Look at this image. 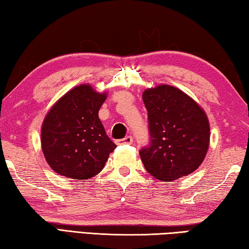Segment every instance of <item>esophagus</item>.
Wrapping results in <instances>:
<instances>
[{"label":"esophagus","mask_w":249,"mask_h":249,"mask_svg":"<svg viewBox=\"0 0 249 249\" xmlns=\"http://www.w3.org/2000/svg\"><path fill=\"white\" fill-rule=\"evenodd\" d=\"M133 141H134L133 136H130V135H128V136H126L125 138H122V140H119L116 142L119 145H123V144L130 145V144H133Z\"/></svg>","instance_id":"1"}]
</instances>
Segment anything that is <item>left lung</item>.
<instances>
[{
	"mask_svg": "<svg viewBox=\"0 0 249 249\" xmlns=\"http://www.w3.org/2000/svg\"><path fill=\"white\" fill-rule=\"evenodd\" d=\"M142 101L148 112L149 142L140 155L146 170L165 182L192 174L209 148L210 125L203 109L167 84L147 89Z\"/></svg>",
	"mask_w": 249,
	"mask_h": 249,
	"instance_id": "8db88e82",
	"label": "left lung"
}]
</instances>
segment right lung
Returning a JSON list of instances; mask_svg holds the SVG:
<instances>
[{"instance_id": "obj_1", "label": "right lung", "mask_w": 249, "mask_h": 249, "mask_svg": "<svg viewBox=\"0 0 249 249\" xmlns=\"http://www.w3.org/2000/svg\"><path fill=\"white\" fill-rule=\"evenodd\" d=\"M107 94L89 84L75 87L50 108L41 127V148L48 165L71 179H90L103 169L116 148L99 119Z\"/></svg>"}]
</instances>
